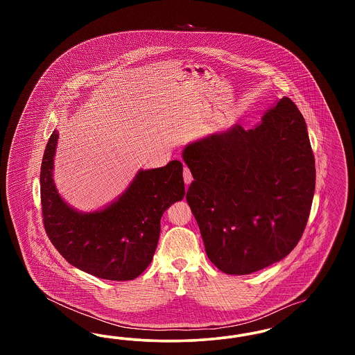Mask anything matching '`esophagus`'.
Returning a JSON list of instances; mask_svg holds the SVG:
<instances>
[{
    "label": "esophagus",
    "mask_w": 355,
    "mask_h": 355,
    "mask_svg": "<svg viewBox=\"0 0 355 355\" xmlns=\"http://www.w3.org/2000/svg\"><path fill=\"white\" fill-rule=\"evenodd\" d=\"M184 181H185L186 186L190 185L191 181H193V175H191L190 170L187 169L186 166L184 168Z\"/></svg>",
    "instance_id": "obj_1"
}]
</instances>
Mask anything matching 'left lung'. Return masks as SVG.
<instances>
[{"label":"left lung","instance_id":"8db88e82","mask_svg":"<svg viewBox=\"0 0 355 355\" xmlns=\"http://www.w3.org/2000/svg\"><path fill=\"white\" fill-rule=\"evenodd\" d=\"M186 201L209 259L246 275L284 259L301 239L315 189L304 116L284 97L253 129L234 123L185 146Z\"/></svg>","mask_w":355,"mask_h":355}]
</instances>
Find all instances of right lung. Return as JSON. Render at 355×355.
<instances>
[{
	"mask_svg": "<svg viewBox=\"0 0 355 355\" xmlns=\"http://www.w3.org/2000/svg\"><path fill=\"white\" fill-rule=\"evenodd\" d=\"M58 132L48 141L41 164V205L51 243L74 268L109 281H130L145 270L157 249L161 217L184 200L182 164L138 170L114 201L94 211H80L60 196L54 178Z\"/></svg>",
	"mask_w": 355,
	"mask_h": 355,
	"instance_id": "add662e5",
	"label": "right lung"
}]
</instances>
